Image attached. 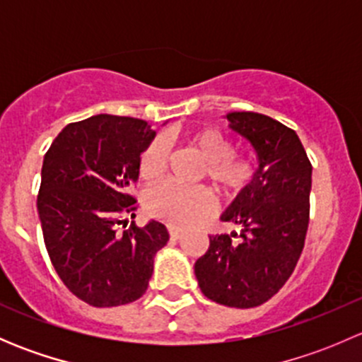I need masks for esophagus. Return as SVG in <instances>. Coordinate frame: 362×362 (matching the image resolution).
<instances>
[{
  "instance_id": "34e87169",
  "label": "esophagus",
  "mask_w": 362,
  "mask_h": 362,
  "mask_svg": "<svg viewBox=\"0 0 362 362\" xmlns=\"http://www.w3.org/2000/svg\"><path fill=\"white\" fill-rule=\"evenodd\" d=\"M168 231H170V238H171V240H180L182 236H184V231H182V229L168 228Z\"/></svg>"
}]
</instances>
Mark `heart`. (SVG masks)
Masks as SVG:
<instances>
[{
  "mask_svg": "<svg viewBox=\"0 0 362 362\" xmlns=\"http://www.w3.org/2000/svg\"><path fill=\"white\" fill-rule=\"evenodd\" d=\"M187 144L204 160L206 175L218 191L228 198L245 192L255 178L254 163L245 156L235 154V144L217 127H202L187 134ZM171 159V145L164 134L152 138L141 151L138 171L145 182H158ZM145 204L152 217L170 226H192L208 218L217 210V202L206 187H184L175 182H164L151 189Z\"/></svg>",
  "mask_w": 362,
  "mask_h": 362,
  "instance_id": "obj_1",
  "label": "heart"
}]
</instances>
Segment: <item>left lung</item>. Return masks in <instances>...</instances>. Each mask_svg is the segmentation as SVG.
I'll list each match as a JSON object with an SVG mask.
<instances>
[{"instance_id":"8db88e82","label":"left lung","mask_w":362,"mask_h":362,"mask_svg":"<svg viewBox=\"0 0 362 362\" xmlns=\"http://www.w3.org/2000/svg\"><path fill=\"white\" fill-rule=\"evenodd\" d=\"M231 127L257 152L254 182L222 221L240 235H211L196 261L199 289L231 308H254L282 289L305 247L312 163L294 129L254 112L229 113Z\"/></svg>"}]
</instances>
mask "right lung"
<instances>
[{"label":"right lung","instance_id":"right-lung-1","mask_svg":"<svg viewBox=\"0 0 362 362\" xmlns=\"http://www.w3.org/2000/svg\"><path fill=\"white\" fill-rule=\"evenodd\" d=\"M145 120L100 113L57 134L42 166L38 206L50 262L71 294L96 308L140 299L168 243L160 222L138 228V159L154 138Z\"/></svg>","mask_w":362,"mask_h":362}]
</instances>
